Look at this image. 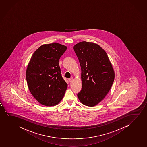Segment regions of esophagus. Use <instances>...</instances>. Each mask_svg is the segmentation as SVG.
<instances>
[{"mask_svg":"<svg viewBox=\"0 0 147 147\" xmlns=\"http://www.w3.org/2000/svg\"><path fill=\"white\" fill-rule=\"evenodd\" d=\"M73 80V79L72 78H70L69 79V81L70 82H72Z\"/></svg>","mask_w":147,"mask_h":147,"instance_id":"1","label":"esophagus"}]
</instances>
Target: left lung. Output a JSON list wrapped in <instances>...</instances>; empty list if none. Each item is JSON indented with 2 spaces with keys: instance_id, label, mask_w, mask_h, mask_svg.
<instances>
[{
  "instance_id": "obj_1",
  "label": "left lung",
  "mask_w": 147,
  "mask_h": 147,
  "mask_svg": "<svg viewBox=\"0 0 147 147\" xmlns=\"http://www.w3.org/2000/svg\"><path fill=\"white\" fill-rule=\"evenodd\" d=\"M73 48L81 68L82 89L77 96L83 105L93 107L110 90L115 72L107 53L98 45L83 41Z\"/></svg>"
}]
</instances>
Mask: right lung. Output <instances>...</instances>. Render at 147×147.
I'll return each instance as SVG.
<instances>
[{"instance_id": "1", "label": "right lung", "mask_w": 147, "mask_h": 147, "mask_svg": "<svg viewBox=\"0 0 147 147\" xmlns=\"http://www.w3.org/2000/svg\"><path fill=\"white\" fill-rule=\"evenodd\" d=\"M67 47L59 43L42 45L32 54L26 69L28 89L40 104L58 105L68 85L63 78L59 60Z\"/></svg>"}]
</instances>
